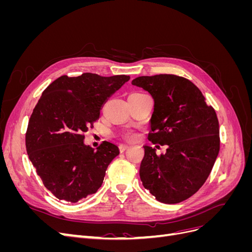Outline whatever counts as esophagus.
<instances>
[{
    "mask_svg": "<svg viewBox=\"0 0 252 252\" xmlns=\"http://www.w3.org/2000/svg\"><path fill=\"white\" fill-rule=\"evenodd\" d=\"M129 147H130V146H129V145H127V144H121V145H120V150H121V151H125V150L128 149Z\"/></svg>",
    "mask_w": 252,
    "mask_h": 252,
    "instance_id": "esophagus-1",
    "label": "esophagus"
}]
</instances>
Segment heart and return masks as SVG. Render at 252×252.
<instances>
[{
	"label": "heart",
	"mask_w": 252,
	"mask_h": 252,
	"mask_svg": "<svg viewBox=\"0 0 252 252\" xmlns=\"http://www.w3.org/2000/svg\"><path fill=\"white\" fill-rule=\"evenodd\" d=\"M126 136H127V138H130V139H131V138H133L134 134H133V133H127Z\"/></svg>",
	"instance_id": "heart-1"
}]
</instances>
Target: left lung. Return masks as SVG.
Returning a JSON list of instances; mask_svg holds the SVG:
<instances>
[{"mask_svg": "<svg viewBox=\"0 0 252 252\" xmlns=\"http://www.w3.org/2000/svg\"><path fill=\"white\" fill-rule=\"evenodd\" d=\"M132 85L155 100L148 139L167 145L165 155L145 145L140 166L143 186L158 202L177 204L199 190L220 151L217 113L192 82L174 74L139 77Z\"/></svg>", "mask_w": 252, "mask_h": 252, "instance_id": "8db88e82", "label": "left lung"}]
</instances>
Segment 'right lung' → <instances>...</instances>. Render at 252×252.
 <instances>
[{
	"label": "right lung",
	"mask_w": 252,
	"mask_h": 252,
	"mask_svg": "<svg viewBox=\"0 0 252 252\" xmlns=\"http://www.w3.org/2000/svg\"><path fill=\"white\" fill-rule=\"evenodd\" d=\"M129 75L86 72L62 75L43 91L28 122L26 150L44 186L59 200L77 203L101 187L106 169L119 154L104 141L96 149L84 144L88 128L108 97Z\"/></svg>",
	"instance_id": "right-lung-1"
}]
</instances>
